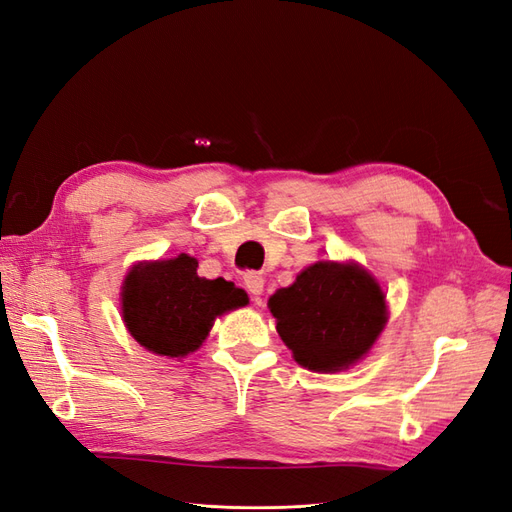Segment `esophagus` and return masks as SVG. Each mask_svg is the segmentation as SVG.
Masks as SVG:
<instances>
[{
    "label": "esophagus",
    "mask_w": 512,
    "mask_h": 512,
    "mask_svg": "<svg viewBox=\"0 0 512 512\" xmlns=\"http://www.w3.org/2000/svg\"><path fill=\"white\" fill-rule=\"evenodd\" d=\"M243 284L252 297H258V294H262V288H265V277L258 271H247L243 275Z\"/></svg>",
    "instance_id": "esophagus-1"
}]
</instances>
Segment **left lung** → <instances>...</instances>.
Instances as JSON below:
<instances>
[{"instance_id":"1","label":"left lung","mask_w":512,"mask_h":512,"mask_svg":"<svg viewBox=\"0 0 512 512\" xmlns=\"http://www.w3.org/2000/svg\"><path fill=\"white\" fill-rule=\"evenodd\" d=\"M277 333L294 359L339 371L361 359L384 329L386 303L376 280L356 265L316 262L269 299Z\"/></svg>"}]
</instances>
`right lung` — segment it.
<instances>
[{"label":"right lung","instance_id":"add662e5","mask_svg":"<svg viewBox=\"0 0 512 512\" xmlns=\"http://www.w3.org/2000/svg\"><path fill=\"white\" fill-rule=\"evenodd\" d=\"M123 322L138 344L162 356H185L207 337L215 316L243 307L247 294L224 277H198L196 258L136 265L121 292Z\"/></svg>","mask_w":512,"mask_h":512}]
</instances>
